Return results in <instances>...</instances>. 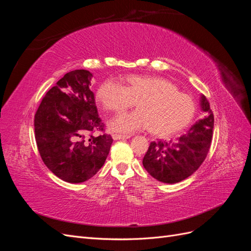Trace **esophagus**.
<instances>
[{"instance_id": "34e87169", "label": "esophagus", "mask_w": 251, "mask_h": 251, "mask_svg": "<svg viewBox=\"0 0 251 251\" xmlns=\"http://www.w3.org/2000/svg\"><path fill=\"white\" fill-rule=\"evenodd\" d=\"M113 139L114 140H119V139H128L131 138V135H120V134H113Z\"/></svg>"}]
</instances>
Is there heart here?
Here are the masks:
<instances>
[{
	"instance_id": "obj_1",
	"label": "heart",
	"mask_w": 251,
	"mask_h": 251,
	"mask_svg": "<svg viewBox=\"0 0 251 251\" xmlns=\"http://www.w3.org/2000/svg\"><path fill=\"white\" fill-rule=\"evenodd\" d=\"M96 98L104 110L111 112L125 111L137 102V111L119 114L110 120V130L121 134L150 128L159 137H170L191 124L196 111L191 97L160 76L128 75L125 87L107 79L98 88Z\"/></svg>"
}]
</instances>
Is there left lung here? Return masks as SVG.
Listing matches in <instances>:
<instances>
[{
    "instance_id": "left-lung-1",
    "label": "left lung",
    "mask_w": 251,
    "mask_h": 251,
    "mask_svg": "<svg viewBox=\"0 0 251 251\" xmlns=\"http://www.w3.org/2000/svg\"><path fill=\"white\" fill-rule=\"evenodd\" d=\"M203 118L176 141L151 142L142 164L158 181L174 184L186 179L200 168L210 148L214 114L204 95L200 96Z\"/></svg>"
}]
</instances>
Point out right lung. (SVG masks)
<instances>
[{"mask_svg":"<svg viewBox=\"0 0 251 251\" xmlns=\"http://www.w3.org/2000/svg\"><path fill=\"white\" fill-rule=\"evenodd\" d=\"M93 74L68 72L43 98L34 117L35 141L47 168L69 183L92 178L107 159L113 139L103 131L94 93Z\"/></svg>","mask_w":251,"mask_h":251,"instance_id":"1","label":"right lung"}]
</instances>
